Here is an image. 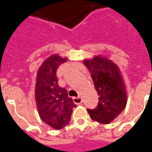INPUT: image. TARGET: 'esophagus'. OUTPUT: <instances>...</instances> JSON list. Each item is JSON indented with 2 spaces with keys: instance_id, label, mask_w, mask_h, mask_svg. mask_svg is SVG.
<instances>
[{
  "instance_id": "1",
  "label": "esophagus",
  "mask_w": 152,
  "mask_h": 152,
  "mask_svg": "<svg viewBox=\"0 0 152 152\" xmlns=\"http://www.w3.org/2000/svg\"><path fill=\"white\" fill-rule=\"evenodd\" d=\"M73 102L76 104H80L83 102V100L80 96H77V97H73Z\"/></svg>"
}]
</instances>
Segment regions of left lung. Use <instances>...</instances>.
<instances>
[{
    "mask_svg": "<svg viewBox=\"0 0 152 152\" xmlns=\"http://www.w3.org/2000/svg\"><path fill=\"white\" fill-rule=\"evenodd\" d=\"M91 73L97 94L98 104L87 110L93 121L109 124L122 113L126 105L127 95L124 81L116 64L106 57L96 56L84 60Z\"/></svg>",
    "mask_w": 152,
    "mask_h": 152,
    "instance_id": "obj_1",
    "label": "left lung"
}]
</instances>
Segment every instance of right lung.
<instances>
[{"label": "right lung", "mask_w": 152, "mask_h": 152, "mask_svg": "<svg viewBox=\"0 0 152 152\" xmlns=\"http://www.w3.org/2000/svg\"><path fill=\"white\" fill-rule=\"evenodd\" d=\"M67 59L58 55L50 56L42 64L36 76L34 96L39 116L56 130L69 123L73 108L76 107L66 88L59 86L56 76L58 67Z\"/></svg>", "instance_id": "right-lung-1"}]
</instances>
